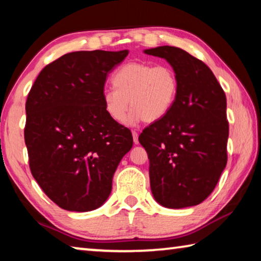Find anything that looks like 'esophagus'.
I'll return each mask as SVG.
<instances>
[{
	"label": "esophagus",
	"mask_w": 261,
	"mask_h": 261,
	"mask_svg": "<svg viewBox=\"0 0 261 261\" xmlns=\"http://www.w3.org/2000/svg\"><path fill=\"white\" fill-rule=\"evenodd\" d=\"M132 137H134V143H135L136 145L139 144V140H138V132L132 131Z\"/></svg>",
	"instance_id": "34e87169"
}]
</instances>
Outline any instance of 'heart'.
<instances>
[{"instance_id":"b5f03b06","label":"heart","mask_w":261,"mask_h":261,"mask_svg":"<svg viewBox=\"0 0 261 261\" xmlns=\"http://www.w3.org/2000/svg\"><path fill=\"white\" fill-rule=\"evenodd\" d=\"M115 88L106 90L102 101L106 113L114 122L125 120L130 106V124L144 120L152 123L169 112L178 92V79L174 69L166 64L130 62L115 71L112 78Z\"/></svg>"}]
</instances>
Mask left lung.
Listing matches in <instances>:
<instances>
[{"label":"left lung","mask_w":261,"mask_h":261,"mask_svg":"<svg viewBox=\"0 0 261 261\" xmlns=\"http://www.w3.org/2000/svg\"><path fill=\"white\" fill-rule=\"evenodd\" d=\"M145 54L167 60L178 79L173 107L139 136L153 197L168 208L196 206L213 192L227 165L226 94L204 62L180 48L160 46Z\"/></svg>","instance_id":"8db88e82"}]
</instances>
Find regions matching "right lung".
<instances>
[{"label":"right lung","instance_id":"obj_1","mask_svg":"<svg viewBox=\"0 0 261 261\" xmlns=\"http://www.w3.org/2000/svg\"><path fill=\"white\" fill-rule=\"evenodd\" d=\"M129 54L73 51L41 70L26 100L24 129L30 169L61 208H98L112 192L113 176L134 144L102 101L105 83Z\"/></svg>","mask_w":261,"mask_h":261}]
</instances>
